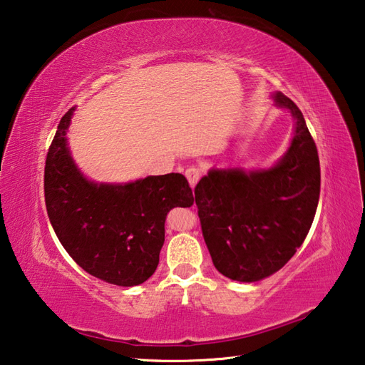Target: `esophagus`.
<instances>
[{"instance_id": "esophagus-1", "label": "esophagus", "mask_w": 365, "mask_h": 365, "mask_svg": "<svg viewBox=\"0 0 365 365\" xmlns=\"http://www.w3.org/2000/svg\"><path fill=\"white\" fill-rule=\"evenodd\" d=\"M185 178H187L190 187H195V184L200 181V178H201V170L198 167H189L187 170H185Z\"/></svg>"}]
</instances>
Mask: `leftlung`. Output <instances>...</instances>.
<instances>
[{
    "instance_id": "1",
    "label": "left lung",
    "mask_w": 365,
    "mask_h": 365,
    "mask_svg": "<svg viewBox=\"0 0 365 365\" xmlns=\"http://www.w3.org/2000/svg\"><path fill=\"white\" fill-rule=\"evenodd\" d=\"M295 118L294 139L277 165L210 170L195 187L201 231L215 269L253 282L282 269L311 230L320 197V162L302 110L273 95Z\"/></svg>"
}]
</instances>
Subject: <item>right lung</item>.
<instances>
[{"mask_svg":"<svg viewBox=\"0 0 365 365\" xmlns=\"http://www.w3.org/2000/svg\"><path fill=\"white\" fill-rule=\"evenodd\" d=\"M61 118L45 162V205L56 236L79 267L110 284L147 281L159 264L170 209L193 205L181 173L148 176L128 184H96L76 168Z\"/></svg>","mask_w":365,"mask_h":365,"instance_id":"obj_1","label":"right lung"}]
</instances>
